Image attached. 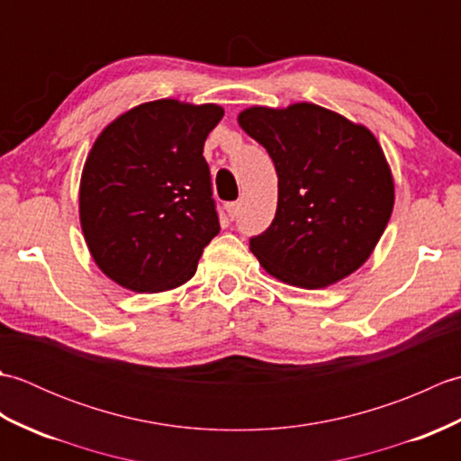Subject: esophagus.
<instances>
[{
    "mask_svg": "<svg viewBox=\"0 0 461 461\" xmlns=\"http://www.w3.org/2000/svg\"><path fill=\"white\" fill-rule=\"evenodd\" d=\"M240 208H241V203L240 202H231V203H228V213H230V218L231 220H236L238 215H240Z\"/></svg>",
    "mask_w": 461,
    "mask_h": 461,
    "instance_id": "obj_1",
    "label": "esophagus"
}]
</instances>
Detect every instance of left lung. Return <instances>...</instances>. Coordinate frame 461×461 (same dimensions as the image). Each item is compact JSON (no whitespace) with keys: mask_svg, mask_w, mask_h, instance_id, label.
<instances>
[{"mask_svg":"<svg viewBox=\"0 0 461 461\" xmlns=\"http://www.w3.org/2000/svg\"><path fill=\"white\" fill-rule=\"evenodd\" d=\"M240 126L271 156L277 212L249 249L273 277L317 289L365 263L386 230L394 182L368 129L311 103L251 106Z\"/></svg>","mask_w":461,"mask_h":461,"instance_id":"left-lung-1","label":"left lung"}]
</instances>
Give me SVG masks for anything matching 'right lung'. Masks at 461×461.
<instances>
[{
  "label": "right lung",
  "mask_w": 461,
  "mask_h": 461,
  "mask_svg": "<svg viewBox=\"0 0 461 461\" xmlns=\"http://www.w3.org/2000/svg\"><path fill=\"white\" fill-rule=\"evenodd\" d=\"M221 116L218 104L162 99L121 114L95 140L81 178V228L96 266L119 285H182L220 233L203 142Z\"/></svg>",
  "instance_id": "obj_1"
}]
</instances>
